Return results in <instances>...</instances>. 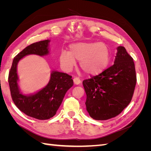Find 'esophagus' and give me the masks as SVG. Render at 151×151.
Segmentation results:
<instances>
[{
    "instance_id": "34e87169",
    "label": "esophagus",
    "mask_w": 151,
    "mask_h": 151,
    "mask_svg": "<svg viewBox=\"0 0 151 151\" xmlns=\"http://www.w3.org/2000/svg\"><path fill=\"white\" fill-rule=\"evenodd\" d=\"M81 80L80 79L79 77H74V83L75 84L78 85V84H81Z\"/></svg>"
}]
</instances>
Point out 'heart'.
Instances as JSON below:
<instances>
[{
	"label": "heart",
	"instance_id": "obj_1",
	"mask_svg": "<svg viewBox=\"0 0 151 151\" xmlns=\"http://www.w3.org/2000/svg\"><path fill=\"white\" fill-rule=\"evenodd\" d=\"M69 49L70 52L62 50L59 57L61 66L67 71L76 65V59L85 73L96 75L105 69L110 60L109 48L102 43H73Z\"/></svg>",
	"mask_w": 151,
	"mask_h": 151
}]
</instances>
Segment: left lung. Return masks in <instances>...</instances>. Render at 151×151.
Masks as SVG:
<instances>
[{"instance_id":"left-lung-1","label":"left lung","mask_w":151,"mask_h":151,"mask_svg":"<svg viewBox=\"0 0 151 151\" xmlns=\"http://www.w3.org/2000/svg\"><path fill=\"white\" fill-rule=\"evenodd\" d=\"M136 83L133 58L125 47H118L113 65L83 82L90 116L106 120L119 115L130 103Z\"/></svg>"}]
</instances>
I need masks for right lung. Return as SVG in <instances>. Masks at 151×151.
I'll return each instance as SVG.
<instances>
[{"label":"right lung","instance_id":"obj_1","mask_svg":"<svg viewBox=\"0 0 151 151\" xmlns=\"http://www.w3.org/2000/svg\"><path fill=\"white\" fill-rule=\"evenodd\" d=\"M48 40L31 44L14 58L9 73L8 82L11 97L16 106L22 113L38 120H48L55 115L67 91L74 84L72 76L66 73L53 71L47 86L31 96L19 92L17 86V65L22 57L29 54L40 56L48 53Z\"/></svg>","mask_w":151,"mask_h":151}]
</instances>
